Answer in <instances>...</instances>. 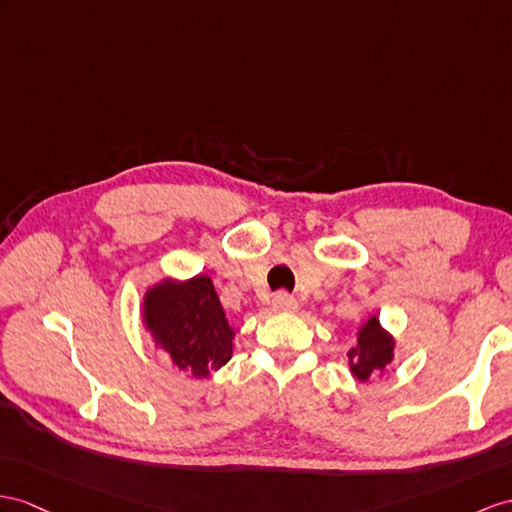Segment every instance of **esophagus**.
<instances>
[{
  "mask_svg": "<svg viewBox=\"0 0 512 512\" xmlns=\"http://www.w3.org/2000/svg\"><path fill=\"white\" fill-rule=\"evenodd\" d=\"M271 306H273V310H280V313H293V310H297L295 297L286 295V293H276V295H273Z\"/></svg>",
  "mask_w": 512,
  "mask_h": 512,
  "instance_id": "1",
  "label": "esophagus"
}]
</instances>
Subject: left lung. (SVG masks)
I'll return each instance as SVG.
<instances>
[{
  "instance_id": "left-lung-1",
  "label": "left lung",
  "mask_w": 512,
  "mask_h": 512,
  "mask_svg": "<svg viewBox=\"0 0 512 512\" xmlns=\"http://www.w3.org/2000/svg\"><path fill=\"white\" fill-rule=\"evenodd\" d=\"M395 358V339L386 330L380 317L369 315L365 321L356 326V343L347 352V367L352 371V378L358 382H371L384 378Z\"/></svg>"
}]
</instances>
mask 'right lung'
Masks as SVG:
<instances>
[{"mask_svg":"<svg viewBox=\"0 0 512 512\" xmlns=\"http://www.w3.org/2000/svg\"><path fill=\"white\" fill-rule=\"evenodd\" d=\"M141 321L156 350L197 380L213 376L232 358L236 330L206 273L186 280L165 276L149 284Z\"/></svg>","mask_w":512,"mask_h":512,"instance_id":"right-lung-1","label":"right lung"}]
</instances>
